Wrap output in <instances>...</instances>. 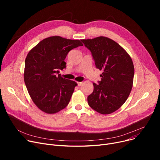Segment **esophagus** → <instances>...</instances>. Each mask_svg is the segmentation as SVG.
<instances>
[{
	"mask_svg": "<svg viewBox=\"0 0 160 160\" xmlns=\"http://www.w3.org/2000/svg\"><path fill=\"white\" fill-rule=\"evenodd\" d=\"M82 82H77V85H78V86H82Z\"/></svg>",
	"mask_w": 160,
	"mask_h": 160,
	"instance_id": "1",
	"label": "esophagus"
}]
</instances>
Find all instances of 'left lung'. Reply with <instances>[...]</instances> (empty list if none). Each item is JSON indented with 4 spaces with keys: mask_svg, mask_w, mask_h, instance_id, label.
Returning a JSON list of instances; mask_svg holds the SVG:
<instances>
[{
    "mask_svg": "<svg viewBox=\"0 0 160 160\" xmlns=\"http://www.w3.org/2000/svg\"><path fill=\"white\" fill-rule=\"evenodd\" d=\"M91 52L101 80L93 83V93L88 97L89 106L101 114L112 113L127 100L133 86L134 67L127 51L113 40L100 36L82 39Z\"/></svg>",
    "mask_w": 160,
    "mask_h": 160,
    "instance_id": "left-lung-1",
    "label": "left lung"
}]
</instances>
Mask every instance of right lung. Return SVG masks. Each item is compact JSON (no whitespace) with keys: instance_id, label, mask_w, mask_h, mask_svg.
I'll use <instances>...</instances> for the list:
<instances>
[{"instance_id":"right-lung-1","label":"right lung","mask_w":160,"mask_h":160,"mask_svg":"<svg viewBox=\"0 0 160 160\" xmlns=\"http://www.w3.org/2000/svg\"><path fill=\"white\" fill-rule=\"evenodd\" d=\"M80 41L49 37L40 41L27 54L25 85L33 102L45 113H56L70 101L77 83L58 74L66 67L64 60L70 50L83 46Z\"/></svg>"}]
</instances>
